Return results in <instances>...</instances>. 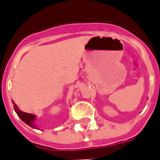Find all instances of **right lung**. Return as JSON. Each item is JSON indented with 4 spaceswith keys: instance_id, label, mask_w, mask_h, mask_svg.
Here are the masks:
<instances>
[{
    "instance_id": "add662e5",
    "label": "right lung",
    "mask_w": 160,
    "mask_h": 160,
    "mask_svg": "<svg viewBox=\"0 0 160 160\" xmlns=\"http://www.w3.org/2000/svg\"><path fill=\"white\" fill-rule=\"evenodd\" d=\"M13 108H14V111H15V112L17 113V115H18V117H19L25 123L27 124L30 127L33 128L38 129L37 124L35 123V121H36L37 118L36 115L30 114V113H26V112H24V111H20L19 109V107L17 106V104H14V103H13Z\"/></svg>"
}]
</instances>
